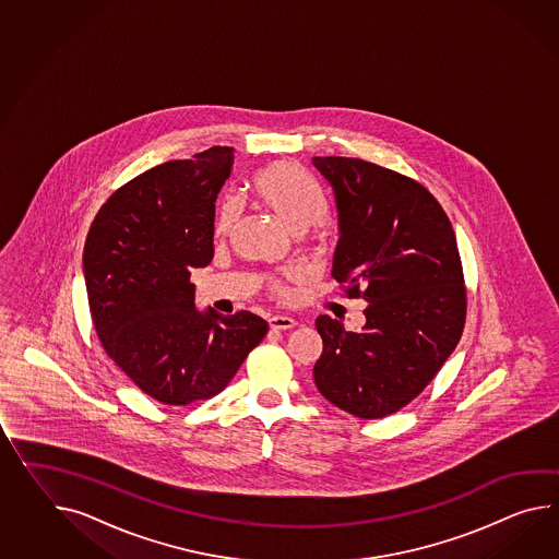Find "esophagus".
<instances>
[{
	"label": "esophagus",
	"mask_w": 559,
	"mask_h": 559,
	"mask_svg": "<svg viewBox=\"0 0 559 559\" xmlns=\"http://www.w3.org/2000/svg\"><path fill=\"white\" fill-rule=\"evenodd\" d=\"M271 328L278 329V331H286V329H293L297 325V321L293 317H286V314H274L269 319Z\"/></svg>",
	"instance_id": "1"
}]
</instances>
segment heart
<instances>
[{
    "label": "heart",
    "instance_id": "heart-1",
    "mask_svg": "<svg viewBox=\"0 0 559 559\" xmlns=\"http://www.w3.org/2000/svg\"><path fill=\"white\" fill-rule=\"evenodd\" d=\"M252 188L274 218L293 234L311 228L325 214L323 195L300 178L293 165L273 164L260 169L252 179ZM240 212L242 207L236 198L224 202L218 216L219 234H228L236 226Z\"/></svg>",
    "mask_w": 559,
    "mask_h": 559
}]
</instances>
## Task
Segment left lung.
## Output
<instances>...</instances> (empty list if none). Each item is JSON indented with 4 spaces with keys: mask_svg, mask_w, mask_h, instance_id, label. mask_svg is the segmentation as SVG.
<instances>
[{
    "mask_svg": "<svg viewBox=\"0 0 559 559\" xmlns=\"http://www.w3.org/2000/svg\"><path fill=\"white\" fill-rule=\"evenodd\" d=\"M311 164L337 214L331 276L368 302L359 331L317 317L323 354L314 383L337 408L383 418L423 392L461 340L466 295L456 236L414 179L354 157Z\"/></svg>",
    "mask_w": 559,
    "mask_h": 559,
    "instance_id": "1",
    "label": "left lung"
}]
</instances>
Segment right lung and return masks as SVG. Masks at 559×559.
<instances>
[{
    "instance_id": "add662e5",
    "label": "right lung",
    "mask_w": 559,
    "mask_h": 559,
    "mask_svg": "<svg viewBox=\"0 0 559 559\" xmlns=\"http://www.w3.org/2000/svg\"><path fill=\"white\" fill-rule=\"evenodd\" d=\"M234 147L157 165L96 214L82 273L96 335L145 394L186 406L222 392L269 331L250 311H198L193 269L214 259L216 198Z\"/></svg>"
}]
</instances>
